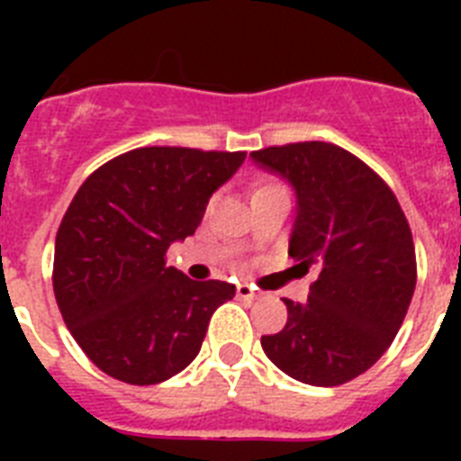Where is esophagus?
Here are the masks:
<instances>
[{"label":"esophagus","instance_id":"34e87169","mask_svg":"<svg viewBox=\"0 0 461 461\" xmlns=\"http://www.w3.org/2000/svg\"><path fill=\"white\" fill-rule=\"evenodd\" d=\"M237 296L239 299H246V302H253V299H258V292L249 285V282H241V285H237Z\"/></svg>","mask_w":461,"mask_h":461}]
</instances>
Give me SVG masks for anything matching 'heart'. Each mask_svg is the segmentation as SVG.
Returning a JSON list of instances; mask_svg holds the SVG:
<instances>
[{
    "label": "heart",
    "instance_id": "heart-1",
    "mask_svg": "<svg viewBox=\"0 0 461 461\" xmlns=\"http://www.w3.org/2000/svg\"><path fill=\"white\" fill-rule=\"evenodd\" d=\"M270 186H275V181H263V184L258 186V191L260 188H270Z\"/></svg>",
    "mask_w": 461,
    "mask_h": 461
}]
</instances>
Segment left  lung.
<instances>
[{
    "label": "left lung",
    "mask_w": 461,
    "mask_h": 461,
    "mask_svg": "<svg viewBox=\"0 0 461 461\" xmlns=\"http://www.w3.org/2000/svg\"><path fill=\"white\" fill-rule=\"evenodd\" d=\"M251 158L294 186L289 256L318 270L308 302L285 299L287 325L260 337L263 351L306 385L349 383L385 354L414 296L407 217L393 188L335 143L270 146Z\"/></svg>",
    "instance_id": "obj_1"
}]
</instances>
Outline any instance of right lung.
I'll return each instance as SVG.
<instances>
[{
    "mask_svg": "<svg viewBox=\"0 0 461 461\" xmlns=\"http://www.w3.org/2000/svg\"><path fill=\"white\" fill-rule=\"evenodd\" d=\"M246 153L148 146L97 167L76 191L54 244L57 306L86 357L129 385H155L201 351L210 315L234 285L167 266L208 198Z\"/></svg>",
    "mask_w": 461,
    "mask_h": 461,
    "instance_id": "obj_1",
    "label": "right lung"
}]
</instances>
